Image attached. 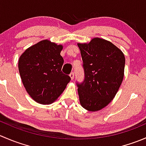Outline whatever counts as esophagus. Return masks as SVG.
<instances>
[{
  "label": "esophagus",
  "mask_w": 146,
  "mask_h": 146,
  "mask_svg": "<svg viewBox=\"0 0 146 146\" xmlns=\"http://www.w3.org/2000/svg\"><path fill=\"white\" fill-rule=\"evenodd\" d=\"M70 79H71V80H73V78H74V73H73V72H72V73H70Z\"/></svg>",
  "instance_id": "34e87169"
}]
</instances>
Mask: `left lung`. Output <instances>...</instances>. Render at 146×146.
I'll return each mask as SVG.
<instances>
[{
	"instance_id": "8db88e82",
	"label": "left lung",
	"mask_w": 146,
	"mask_h": 146,
	"mask_svg": "<svg viewBox=\"0 0 146 146\" xmlns=\"http://www.w3.org/2000/svg\"><path fill=\"white\" fill-rule=\"evenodd\" d=\"M85 80L77 83L79 100L84 109L97 111L108 105L118 92L124 76L125 56L114 44L102 38L78 43Z\"/></svg>"
}]
</instances>
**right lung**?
Listing matches in <instances>:
<instances>
[{
    "instance_id": "right-lung-1",
    "label": "right lung",
    "mask_w": 146,
    "mask_h": 146,
    "mask_svg": "<svg viewBox=\"0 0 146 146\" xmlns=\"http://www.w3.org/2000/svg\"><path fill=\"white\" fill-rule=\"evenodd\" d=\"M62 49L61 44L45 39L27 48L19 58L22 82L29 96L37 103L54 102L70 82V76L61 71Z\"/></svg>"
}]
</instances>
